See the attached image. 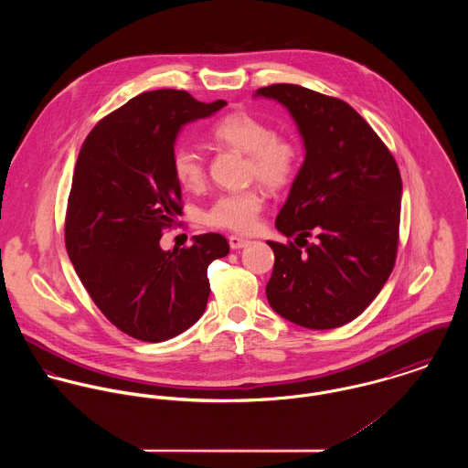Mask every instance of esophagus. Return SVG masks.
Returning <instances> with one entry per match:
<instances>
[{
    "label": "esophagus",
    "instance_id": "34e87169",
    "mask_svg": "<svg viewBox=\"0 0 468 468\" xmlns=\"http://www.w3.org/2000/svg\"><path fill=\"white\" fill-rule=\"evenodd\" d=\"M229 245H230V249H234V250H239V249H245V247H249V245H250V239H247V238H241V236H230V238H229Z\"/></svg>",
    "mask_w": 468,
    "mask_h": 468
}]
</instances>
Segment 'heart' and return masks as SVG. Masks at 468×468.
<instances>
[{"instance_id": "obj_1", "label": "heart", "mask_w": 468, "mask_h": 468, "mask_svg": "<svg viewBox=\"0 0 468 468\" xmlns=\"http://www.w3.org/2000/svg\"><path fill=\"white\" fill-rule=\"evenodd\" d=\"M210 138L219 145L245 153L247 176L260 180L271 191L290 186L299 171V144L292 136L275 133L267 121L252 113H227L210 126ZM173 173L176 182L187 191H198L205 182L203 160L189 147H180L173 154ZM263 205L265 197L256 187L227 193L205 210L203 219L214 229L252 232L260 221Z\"/></svg>"}]
</instances>
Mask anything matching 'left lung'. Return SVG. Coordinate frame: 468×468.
<instances>
[{
  "instance_id": "obj_1",
  "label": "left lung",
  "mask_w": 468,
  "mask_h": 468,
  "mask_svg": "<svg viewBox=\"0 0 468 468\" xmlns=\"http://www.w3.org/2000/svg\"><path fill=\"white\" fill-rule=\"evenodd\" d=\"M304 140V162L275 218L286 245L267 241V284L286 321L332 330L356 319L389 279L399 252L401 178L382 138L344 101L297 84H271ZM308 237H315L310 244Z\"/></svg>"
}]
</instances>
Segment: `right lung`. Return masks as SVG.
<instances>
[{
  "mask_svg": "<svg viewBox=\"0 0 468 468\" xmlns=\"http://www.w3.org/2000/svg\"><path fill=\"white\" fill-rule=\"evenodd\" d=\"M225 104L182 90L145 91L106 115L80 147L65 219L68 258L104 317L138 340L164 342L191 328L208 301L207 268L229 254L216 232L180 250L160 249L164 229L182 214L176 134Z\"/></svg>",
  "mask_w": 468,
  "mask_h": 468,
  "instance_id": "obj_1",
  "label": "right lung"
}]
</instances>
